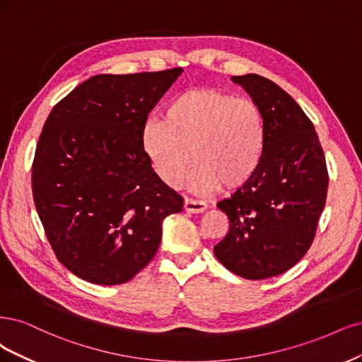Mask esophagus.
Segmentation results:
<instances>
[{
    "mask_svg": "<svg viewBox=\"0 0 362 362\" xmlns=\"http://www.w3.org/2000/svg\"><path fill=\"white\" fill-rule=\"evenodd\" d=\"M183 209L186 212L189 214H202L207 209V204L204 202H198V200H192V198H185L183 203Z\"/></svg>",
    "mask_w": 362,
    "mask_h": 362,
    "instance_id": "34e87169",
    "label": "esophagus"
}]
</instances>
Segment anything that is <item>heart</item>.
<instances>
[{
	"label": "heart",
	"instance_id": "obj_1",
	"mask_svg": "<svg viewBox=\"0 0 362 362\" xmlns=\"http://www.w3.org/2000/svg\"><path fill=\"white\" fill-rule=\"evenodd\" d=\"M141 143L158 177L170 188L180 185L192 155L189 186L207 194L223 183L228 189L240 188L257 174L267 132L254 100L202 87L174 96L160 120L147 122Z\"/></svg>",
	"mask_w": 362,
	"mask_h": 362
}]
</instances>
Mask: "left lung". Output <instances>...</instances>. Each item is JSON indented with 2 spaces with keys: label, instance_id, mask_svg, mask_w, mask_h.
<instances>
[{
  "label": "left lung",
  "instance_id": "obj_1",
  "mask_svg": "<svg viewBox=\"0 0 362 362\" xmlns=\"http://www.w3.org/2000/svg\"><path fill=\"white\" fill-rule=\"evenodd\" d=\"M231 81L260 107L267 144L257 174L218 203L230 228L214 252L233 274L264 279L288 271L311 247L328 170L311 120L288 93L255 74Z\"/></svg>",
  "mask_w": 362,
  "mask_h": 362
}]
</instances>
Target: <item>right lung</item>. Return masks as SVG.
<instances>
[{
	"instance_id": "obj_1",
	"label": "right lung",
	"mask_w": 362,
	"mask_h": 362,
	"mask_svg": "<svg viewBox=\"0 0 362 362\" xmlns=\"http://www.w3.org/2000/svg\"><path fill=\"white\" fill-rule=\"evenodd\" d=\"M183 69L95 75L52 108L33 162V198L69 271L123 284L156 254L162 221L183 198L151 168L141 136L148 112Z\"/></svg>"
}]
</instances>
